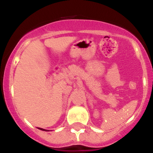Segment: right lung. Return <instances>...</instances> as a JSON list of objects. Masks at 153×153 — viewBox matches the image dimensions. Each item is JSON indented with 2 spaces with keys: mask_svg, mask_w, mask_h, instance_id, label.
<instances>
[{
  "mask_svg": "<svg viewBox=\"0 0 153 153\" xmlns=\"http://www.w3.org/2000/svg\"><path fill=\"white\" fill-rule=\"evenodd\" d=\"M40 129H41V130H45V129H41V128H40ZM45 131H47V130H45Z\"/></svg>",
  "mask_w": 153,
  "mask_h": 153,
  "instance_id": "obj_1",
  "label": "right lung"
}]
</instances>
